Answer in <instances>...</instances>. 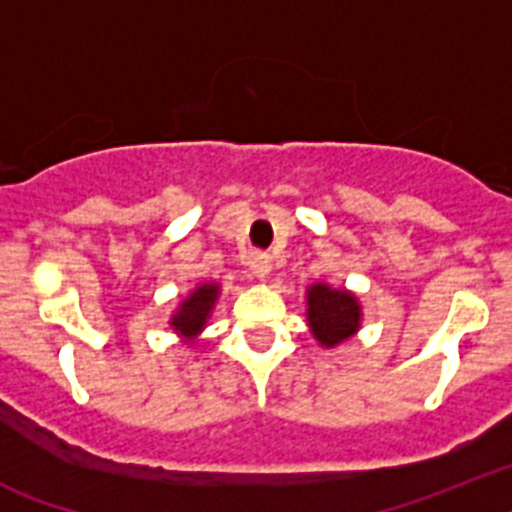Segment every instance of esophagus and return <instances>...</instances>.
Listing matches in <instances>:
<instances>
[{
  "label": "esophagus",
  "mask_w": 512,
  "mask_h": 512,
  "mask_svg": "<svg viewBox=\"0 0 512 512\" xmlns=\"http://www.w3.org/2000/svg\"><path fill=\"white\" fill-rule=\"evenodd\" d=\"M250 270L257 275V278H268V273H270L268 252H255V255L250 257Z\"/></svg>",
  "instance_id": "34e87169"
}]
</instances>
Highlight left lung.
Here are the masks:
<instances>
[{
    "instance_id": "8db88e82",
    "label": "left lung",
    "mask_w": 512,
    "mask_h": 512,
    "mask_svg": "<svg viewBox=\"0 0 512 512\" xmlns=\"http://www.w3.org/2000/svg\"><path fill=\"white\" fill-rule=\"evenodd\" d=\"M309 327L322 345L332 348L337 342L348 340L361 322V306L353 293L335 291V288L317 283L309 288Z\"/></svg>"
}]
</instances>
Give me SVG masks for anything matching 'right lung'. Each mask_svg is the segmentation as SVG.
Listing matches in <instances>:
<instances>
[{"label": "right lung", "instance_id": "obj_1", "mask_svg": "<svg viewBox=\"0 0 512 512\" xmlns=\"http://www.w3.org/2000/svg\"><path fill=\"white\" fill-rule=\"evenodd\" d=\"M216 296H219V286L216 283H203V286L195 288L188 299L182 301L180 311L172 317V327H175L180 335H198L206 324L208 314H211L213 304H216Z\"/></svg>", "mask_w": 512, "mask_h": 512}]
</instances>
